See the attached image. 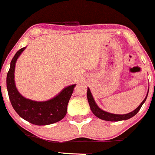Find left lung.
I'll use <instances>...</instances> for the list:
<instances>
[{"instance_id":"left-lung-1","label":"left lung","mask_w":155,"mask_h":155,"mask_svg":"<svg viewBox=\"0 0 155 155\" xmlns=\"http://www.w3.org/2000/svg\"><path fill=\"white\" fill-rule=\"evenodd\" d=\"M148 91L147 90V93L146 95L145 98H144V100L141 102V103L137 107L134 111L129 112V113L127 114H123V115H118V114H113L110 113V112H105V111L102 110L98 106V105L95 102V99H94L93 96H92V94L89 88H88L87 90V99L88 102H89V106H90V109L92 112V113L97 117V118H100L102 120H105V121H122V120H128L129 118H132L133 116L136 115L139 110L141 109V106H142L143 104L145 102L146 99H147V95H148Z\"/></svg>"}]
</instances>
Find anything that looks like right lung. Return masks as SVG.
<instances>
[{
  "instance_id": "obj_1",
  "label": "right lung",
  "mask_w": 155,
  "mask_h": 155,
  "mask_svg": "<svg viewBox=\"0 0 155 155\" xmlns=\"http://www.w3.org/2000/svg\"><path fill=\"white\" fill-rule=\"evenodd\" d=\"M23 47L16 53L11 62L7 75V89L13 108L26 121L36 125H47L56 123L66 115L67 105L76 84L62 89L56 96L47 101H34L23 96L17 90L14 80V71L17 59L23 53Z\"/></svg>"
}]
</instances>
